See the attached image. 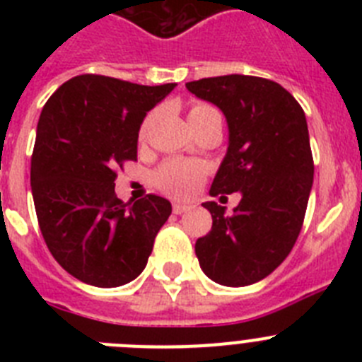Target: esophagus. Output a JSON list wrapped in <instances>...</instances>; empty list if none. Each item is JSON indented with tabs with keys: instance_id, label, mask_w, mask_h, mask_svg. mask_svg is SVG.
<instances>
[{
	"instance_id": "obj_1",
	"label": "esophagus",
	"mask_w": 362,
	"mask_h": 362,
	"mask_svg": "<svg viewBox=\"0 0 362 362\" xmlns=\"http://www.w3.org/2000/svg\"><path fill=\"white\" fill-rule=\"evenodd\" d=\"M187 210H190V204H183V203H174L172 204V212L174 214H183L187 212Z\"/></svg>"
}]
</instances>
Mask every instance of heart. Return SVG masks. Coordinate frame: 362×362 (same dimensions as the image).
Segmentation results:
<instances>
[{
  "label": "heart",
  "instance_id": "obj_1",
  "mask_svg": "<svg viewBox=\"0 0 362 362\" xmlns=\"http://www.w3.org/2000/svg\"><path fill=\"white\" fill-rule=\"evenodd\" d=\"M216 116H221L219 110L209 103H192L188 108V119H190L192 127H197V124ZM150 123H152V116H146L139 127V139L141 141L148 132ZM204 175H206V166L201 161L172 158L166 159L163 165L158 166V170L153 172V185L168 196L187 199L199 190L204 181Z\"/></svg>",
  "mask_w": 362,
  "mask_h": 362
}]
</instances>
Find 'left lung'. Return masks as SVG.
Returning a JSON list of instances; mask_svg holds the SVG:
<instances>
[{"mask_svg": "<svg viewBox=\"0 0 362 362\" xmlns=\"http://www.w3.org/2000/svg\"><path fill=\"white\" fill-rule=\"evenodd\" d=\"M187 88L217 105L228 123V152L210 196H243L232 216L216 201L203 203L212 230L197 239L196 255L216 283L254 284L283 263L303 228L313 183L305 112L279 83L257 76L203 78Z\"/></svg>", "mask_w": 362, "mask_h": 362, "instance_id": "left-lung-1", "label": "left lung"}]
</instances>
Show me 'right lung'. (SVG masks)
Segmentation results:
<instances>
[{
    "instance_id": "add662e5",
    "label": "right lung",
    "mask_w": 362,
    "mask_h": 362,
    "mask_svg": "<svg viewBox=\"0 0 362 362\" xmlns=\"http://www.w3.org/2000/svg\"><path fill=\"white\" fill-rule=\"evenodd\" d=\"M174 86L81 74L41 110L30 159L37 223L54 259L83 283L114 288L136 279L172 214L156 194L123 203L114 181L117 168L137 161L146 112Z\"/></svg>"
}]
</instances>
